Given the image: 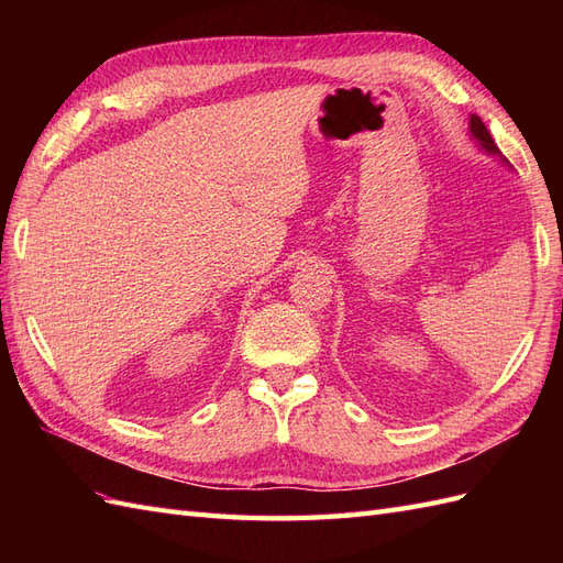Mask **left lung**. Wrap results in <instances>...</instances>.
I'll use <instances>...</instances> for the list:
<instances>
[{"label":"left lung","instance_id":"8db88e82","mask_svg":"<svg viewBox=\"0 0 563 563\" xmlns=\"http://www.w3.org/2000/svg\"><path fill=\"white\" fill-rule=\"evenodd\" d=\"M470 131H472V139H476V143H479L482 150H486L488 155H500V150L496 147V143H493L488 129L484 126V122L476 114L470 117ZM503 162H507V159H503Z\"/></svg>","mask_w":563,"mask_h":563}]
</instances>
